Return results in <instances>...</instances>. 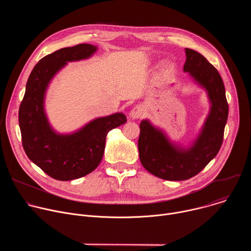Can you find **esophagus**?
I'll return each instance as SVG.
<instances>
[{
    "label": "esophagus",
    "instance_id": "esophagus-1",
    "mask_svg": "<svg viewBox=\"0 0 251 251\" xmlns=\"http://www.w3.org/2000/svg\"><path fill=\"white\" fill-rule=\"evenodd\" d=\"M144 115V109L142 106H136L130 111V117L132 119H139Z\"/></svg>",
    "mask_w": 251,
    "mask_h": 251
}]
</instances>
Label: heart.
Here are the masks:
<instances>
[{"label": "heart", "instance_id": "1", "mask_svg": "<svg viewBox=\"0 0 251 251\" xmlns=\"http://www.w3.org/2000/svg\"><path fill=\"white\" fill-rule=\"evenodd\" d=\"M175 69H176L175 64L173 62H170V61L163 63L160 67V71L163 75H171V74L174 73Z\"/></svg>", "mask_w": 251, "mask_h": 251}]
</instances>
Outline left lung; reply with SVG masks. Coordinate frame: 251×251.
Instances as JSON below:
<instances>
[{"label":"left lung","mask_w":251,"mask_h":251,"mask_svg":"<svg viewBox=\"0 0 251 251\" xmlns=\"http://www.w3.org/2000/svg\"><path fill=\"white\" fill-rule=\"evenodd\" d=\"M184 73L205 90L209 111L197 138L189 146L170 140L150 120L140 123V161L148 172L167 181H184L199 174L219 153L228 116L226 88L219 71L200 52L186 49Z\"/></svg>","instance_id":"left-lung-1"}]
</instances>
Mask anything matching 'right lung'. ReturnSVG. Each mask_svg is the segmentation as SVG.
<instances>
[{
	"instance_id": "1",
	"label": "right lung",
	"mask_w": 251,
	"mask_h": 251,
	"mask_svg": "<svg viewBox=\"0 0 251 251\" xmlns=\"http://www.w3.org/2000/svg\"><path fill=\"white\" fill-rule=\"evenodd\" d=\"M96 51V46L87 44L60 49L35 64L25 85L19 110L24 150L32 163L58 181L75 180L94 171L102 160L107 133L127 121L118 112L65 134L55 131L49 121L45 102L53 77L68 62L87 59Z\"/></svg>"
}]
</instances>
